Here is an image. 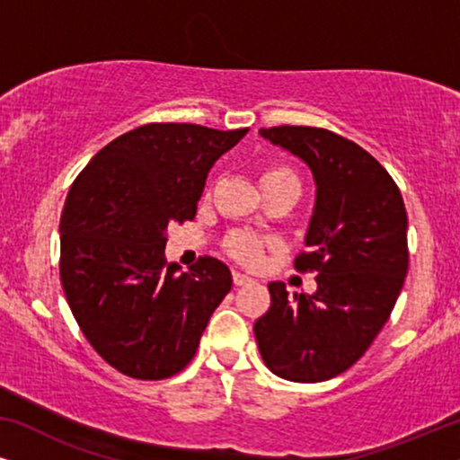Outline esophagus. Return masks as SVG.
<instances>
[{"label": "esophagus", "mask_w": 460, "mask_h": 460, "mask_svg": "<svg viewBox=\"0 0 460 460\" xmlns=\"http://www.w3.org/2000/svg\"><path fill=\"white\" fill-rule=\"evenodd\" d=\"M232 280H234V285H236V287L251 285V282H253V279H251V276L243 274V272H234V274H232Z\"/></svg>", "instance_id": "34e87169"}]
</instances>
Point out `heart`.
<instances>
[{"label":"heart","instance_id":"heart-1","mask_svg":"<svg viewBox=\"0 0 460 460\" xmlns=\"http://www.w3.org/2000/svg\"><path fill=\"white\" fill-rule=\"evenodd\" d=\"M279 180H295L291 169L287 167H268L263 169L260 175V184H268V181H279ZM266 238L253 234L247 230H236L230 232L226 238V251L234 257L236 261L244 263V266H255L261 257V249L266 247Z\"/></svg>","mask_w":460,"mask_h":460}]
</instances>
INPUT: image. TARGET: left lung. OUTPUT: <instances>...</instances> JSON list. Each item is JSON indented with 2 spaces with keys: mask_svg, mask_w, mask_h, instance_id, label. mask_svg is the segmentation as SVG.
I'll return each instance as SVG.
<instances>
[{
  "mask_svg": "<svg viewBox=\"0 0 460 460\" xmlns=\"http://www.w3.org/2000/svg\"><path fill=\"white\" fill-rule=\"evenodd\" d=\"M261 137L299 156L316 184L305 253L295 268L316 272V291L288 297L270 282V310L253 326L274 375L318 383L360 360L392 314L408 272L402 194L375 156L320 128H261Z\"/></svg>",
  "mask_w": 460,
  "mask_h": 460,
  "instance_id": "1",
  "label": "left lung"
}]
</instances>
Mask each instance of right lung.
<instances>
[{
  "label": "right lung",
  "mask_w": 460,
  "mask_h": 460,
  "mask_svg": "<svg viewBox=\"0 0 460 460\" xmlns=\"http://www.w3.org/2000/svg\"><path fill=\"white\" fill-rule=\"evenodd\" d=\"M249 129L148 123L100 150L60 216V280L77 324L111 367L167 379L197 354L232 288L216 257L188 272L165 260L167 228L197 216L211 167Z\"/></svg>",
  "instance_id": "1"
}]
</instances>
